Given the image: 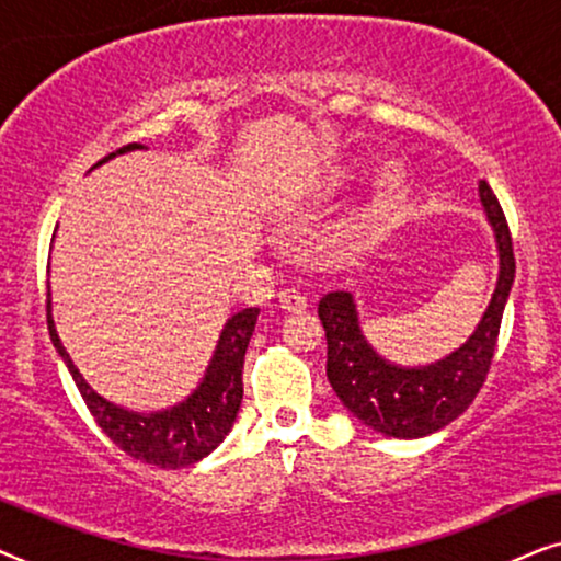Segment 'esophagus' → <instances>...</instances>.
I'll return each mask as SVG.
<instances>
[{"mask_svg":"<svg viewBox=\"0 0 561 561\" xmlns=\"http://www.w3.org/2000/svg\"><path fill=\"white\" fill-rule=\"evenodd\" d=\"M279 305L285 310H305L308 308V297H305L300 289H282Z\"/></svg>","mask_w":561,"mask_h":561,"instance_id":"34e87169","label":"esophagus"}]
</instances>
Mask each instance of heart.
<instances>
[{"label":"heart","instance_id":"heart-1","mask_svg":"<svg viewBox=\"0 0 561 561\" xmlns=\"http://www.w3.org/2000/svg\"><path fill=\"white\" fill-rule=\"evenodd\" d=\"M385 179H387V182H392V179H394V171H387Z\"/></svg>","mask_w":561,"mask_h":561}]
</instances>
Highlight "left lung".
Returning <instances> with one entry per match:
<instances>
[{
  "mask_svg": "<svg viewBox=\"0 0 561 561\" xmlns=\"http://www.w3.org/2000/svg\"><path fill=\"white\" fill-rule=\"evenodd\" d=\"M480 199L497 238L500 274L490 308L465 346L423 369L387 364L358 331L356 305L348 293L320 297L325 328L328 382L343 405L371 428L392 438H417L449 425L469 408L488 379L495 356L500 320L515 276L513 238L492 186L480 179Z\"/></svg>",
  "mask_w": 561,
  "mask_h": 561,
  "instance_id": "obj_1",
  "label": "left lung"
}]
</instances>
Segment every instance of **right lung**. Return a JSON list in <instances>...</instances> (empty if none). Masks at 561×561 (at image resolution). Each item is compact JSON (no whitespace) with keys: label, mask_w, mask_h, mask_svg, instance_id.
Wrapping results in <instances>:
<instances>
[{"label":"right lung","mask_w":561,"mask_h":561,"mask_svg":"<svg viewBox=\"0 0 561 561\" xmlns=\"http://www.w3.org/2000/svg\"><path fill=\"white\" fill-rule=\"evenodd\" d=\"M133 148L144 146L128 144L117 148V151L104 156L102 161H96V167L112 159V156L133 151ZM46 302L50 341H54L56 351L61 354L66 367H69L89 413L94 415L104 436L119 446L128 457L146 461V465L179 469L207 457L228 436V431L233 428L238 408H241L243 400V358L253 328H256L259 308H245L228 320L220 333L210 367H207V375L190 398L179 402L176 408L163 410V413L140 415L112 405V402L100 398L84 382V377L73 367L71 356L66 354L64 343L58 339L54 318H50V300Z\"/></svg>","instance_id":"right-lung-1"}]
</instances>
